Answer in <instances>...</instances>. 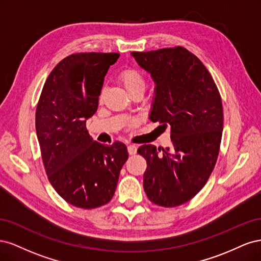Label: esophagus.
<instances>
[{"mask_svg": "<svg viewBox=\"0 0 261 261\" xmlns=\"http://www.w3.org/2000/svg\"><path fill=\"white\" fill-rule=\"evenodd\" d=\"M127 151H128V153H129L130 155L135 154V153L137 152V147H136L135 145H128V146H127Z\"/></svg>", "mask_w": 261, "mask_h": 261, "instance_id": "34e87169", "label": "esophagus"}]
</instances>
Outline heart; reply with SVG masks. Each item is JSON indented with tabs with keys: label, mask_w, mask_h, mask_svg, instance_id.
<instances>
[{
	"label": "heart",
	"mask_w": 261,
	"mask_h": 261,
	"mask_svg": "<svg viewBox=\"0 0 261 261\" xmlns=\"http://www.w3.org/2000/svg\"><path fill=\"white\" fill-rule=\"evenodd\" d=\"M120 81L125 87V89L130 94L134 91L144 90L146 89V80L143 74L139 73L137 69L127 68L123 70L120 75ZM103 94V91L101 92V97Z\"/></svg>",
	"instance_id": "obj_1"
}]
</instances>
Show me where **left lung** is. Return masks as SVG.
<instances>
[{"label": "left lung", "mask_w": 261, "mask_h": 261, "mask_svg": "<svg viewBox=\"0 0 261 261\" xmlns=\"http://www.w3.org/2000/svg\"><path fill=\"white\" fill-rule=\"evenodd\" d=\"M154 83L149 118L171 127L172 146L143 145L144 189L150 201L176 207L206 185L215 168L223 130L220 93L208 69L186 49L132 52Z\"/></svg>", "instance_id": "8db88e82"}]
</instances>
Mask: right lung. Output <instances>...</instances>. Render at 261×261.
Here are the masks:
<instances>
[{"instance_id":"right-lung-1","label":"right lung","mask_w":261,"mask_h":261,"mask_svg":"<svg viewBox=\"0 0 261 261\" xmlns=\"http://www.w3.org/2000/svg\"><path fill=\"white\" fill-rule=\"evenodd\" d=\"M118 53H77L46 80L36 110V130L51 185L68 203L93 209L112 199L128 158L122 143L94 141L86 122L97 112L109 67Z\"/></svg>"}]
</instances>
